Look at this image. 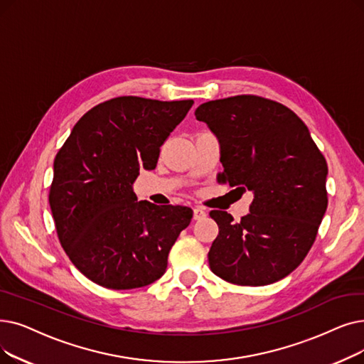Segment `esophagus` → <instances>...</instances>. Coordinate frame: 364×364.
Here are the masks:
<instances>
[{
	"instance_id": "esophagus-1",
	"label": "esophagus",
	"mask_w": 364,
	"mask_h": 364,
	"mask_svg": "<svg viewBox=\"0 0 364 364\" xmlns=\"http://www.w3.org/2000/svg\"><path fill=\"white\" fill-rule=\"evenodd\" d=\"M207 217V211L205 210H202V208H199V207H196L195 210H193V218L195 220H202V218H205Z\"/></svg>"
}]
</instances>
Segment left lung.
Wrapping results in <instances>:
<instances>
[{"mask_svg":"<svg viewBox=\"0 0 364 364\" xmlns=\"http://www.w3.org/2000/svg\"><path fill=\"white\" fill-rule=\"evenodd\" d=\"M220 143L221 181L252 193L250 214L218 225L211 271L238 286H267L302 263L327 208V164L290 108L255 95L208 101L195 112Z\"/></svg>","mask_w":364,"mask_h":364,"instance_id":"obj_1","label":"left lung"}]
</instances>
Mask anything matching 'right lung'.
<instances>
[{
	"mask_svg": "<svg viewBox=\"0 0 364 364\" xmlns=\"http://www.w3.org/2000/svg\"><path fill=\"white\" fill-rule=\"evenodd\" d=\"M193 101L119 97L78 120L58 151L49 193L58 238L74 266L98 286L131 290L159 279L192 208L136 199L139 169H154L161 147Z\"/></svg>",
	"mask_w": 364,
	"mask_h": 364,
	"instance_id": "add662e5",
	"label": "right lung"
}]
</instances>
